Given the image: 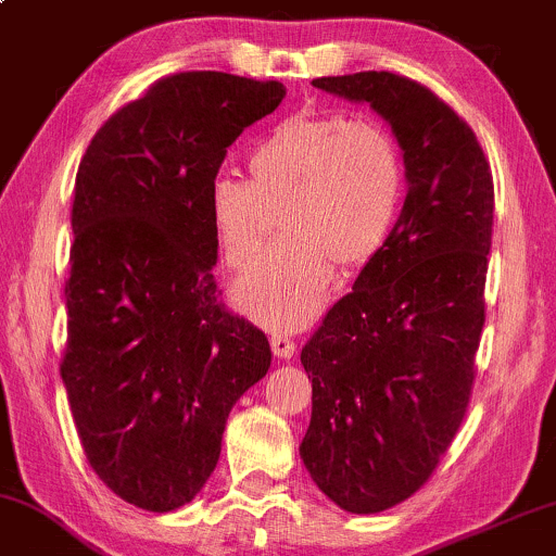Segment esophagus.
<instances>
[{"instance_id":"obj_1","label":"esophagus","mask_w":556,"mask_h":556,"mask_svg":"<svg viewBox=\"0 0 556 556\" xmlns=\"http://www.w3.org/2000/svg\"><path fill=\"white\" fill-rule=\"evenodd\" d=\"M270 345L278 358H293V353H296V340L291 334H273Z\"/></svg>"}]
</instances>
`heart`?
<instances>
[{"mask_svg": "<svg viewBox=\"0 0 556 556\" xmlns=\"http://www.w3.org/2000/svg\"><path fill=\"white\" fill-rule=\"evenodd\" d=\"M250 182L222 175L208 216L224 263L247 270L278 229L286 242L239 280L237 299L273 330H299L325 306L334 265L361 270L381 255L404 203L400 143L381 123L299 113L247 156Z\"/></svg>", "mask_w": 556, "mask_h": 556, "instance_id": "heart-1", "label": "heart"}]
</instances>
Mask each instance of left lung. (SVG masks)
<instances>
[{
	"label": "left lung",
	"mask_w": 556,
	"mask_h": 556,
	"mask_svg": "<svg viewBox=\"0 0 556 556\" xmlns=\"http://www.w3.org/2000/svg\"><path fill=\"white\" fill-rule=\"evenodd\" d=\"M312 85L368 102L392 126L407 177L389 244L301 351L304 467L334 505L368 516L428 482L467 415L495 188L467 121L420 81L358 72Z\"/></svg>",
	"instance_id": "obj_1"
}]
</instances>
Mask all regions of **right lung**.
I'll return each mask as SVG.
<instances>
[{"label": "right lung", "instance_id": "right-lung-1", "mask_svg": "<svg viewBox=\"0 0 556 556\" xmlns=\"http://www.w3.org/2000/svg\"><path fill=\"white\" fill-rule=\"evenodd\" d=\"M283 98L280 81L169 74L79 162L61 379L89 467L136 508L201 492L231 407L270 368L265 332L218 301L208 195L226 147Z\"/></svg>", "mask_w": 556, "mask_h": 556}]
</instances>
